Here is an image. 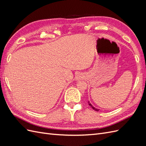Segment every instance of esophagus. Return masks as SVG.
<instances>
[{
    "mask_svg": "<svg viewBox=\"0 0 146 146\" xmlns=\"http://www.w3.org/2000/svg\"><path fill=\"white\" fill-rule=\"evenodd\" d=\"M84 77H84V75L83 74L80 73V74H77L76 76V77H75V78H76V81H80V80H82V79H83Z\"/></svg>",
    "mask_w": 146,
    "mask_h": 146,
    "instance_id": "esophagus-1",
    "label": "esophagus"
}]
</instances>
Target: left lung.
<instances>
[{
    "instance_id": "1",
    "label": "left lung",
    "mask_w": 146,
    "mask_h": 146,
    "mask_svg": "<svg viewBox=\"0 0 146 146\" xmlns=\"http://www.w3.org/2000/svg\"><path fill=\"white\" fill-rule=\"evenodd\" d=\"M88 104H89V105H90V106H91V107L92 109H94V110H96V111H99V109H98V108H96L94 107L92 105V104L90 102V101H88Z\"/></svg>"
}]
</instances>
